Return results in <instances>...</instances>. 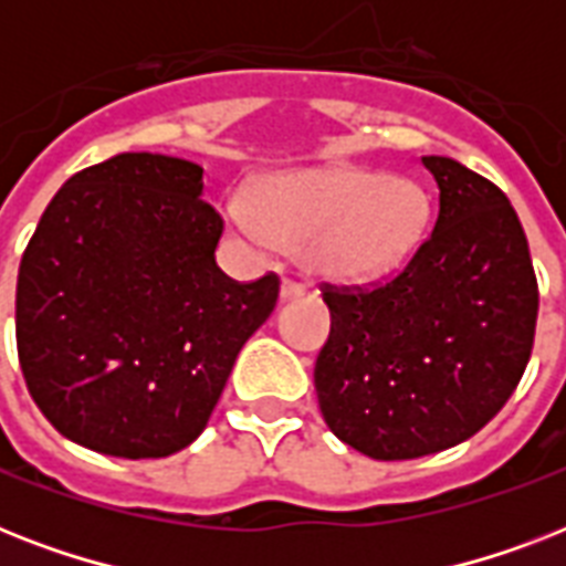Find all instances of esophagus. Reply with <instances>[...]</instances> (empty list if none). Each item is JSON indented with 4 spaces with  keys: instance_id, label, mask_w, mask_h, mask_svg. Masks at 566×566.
I'll return each mask as SVG.
<instances>
[{
    "instance_id": "obj_1",
    "label": "esophagus",
    "mask_w": 566,
    "mask_h": 566,
    "mask_svg": "<svg viewBox=\"0 0 566 566\" xmlns=\"http://www.w3.org/2000/svg\"><path fill=\"white\" fill-rule=\"evenodd\" d=\"M282 302H291V300H300L302 293H305V287H302L300 282H291V279H284L282 282Z\"/></svg>"
}]
</instances>
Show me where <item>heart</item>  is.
Segmentation results:
<instances>
[{
	"label": "heart",
	"instance_id": "heart-1",
	"mask_svg": "<svg viewBox=\"0 0 566 566\" xmlns=\"http://www.w3.org/2000/svg\"><path fill=\"white\" fill-rule=\"evenodd\" d=\"M231 231L249 247H302V264L337 284L376 282L420 247L429 229V193L405 176L358 164L273 172L252 193L222 205Z\"/></svg>",
	"mask_w": 566,
	"mask_h": 566
}]
</instances>
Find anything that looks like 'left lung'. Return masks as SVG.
Instances as JSON below:
<instances>
[{"mask_svg": "<svg viewBox=\"0 0 566 566\" xmlns=\"http://www.w3.org/2000/svg\"><path fill=\"white\" fill-rule=\"evenodd\" d=\"M440 190L434 231L373 291L332 287L314 367L323 420L376 461L449 449L500 413L523 378L537 279L509 196L464 164L426 155Z\"/></svg>", "mask_w": 566, "mask_h": 566, "instance_id": "obj_1", "label": "left lung"}]
</instances>
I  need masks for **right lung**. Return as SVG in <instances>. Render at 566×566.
Returning <instances> with one entry per match:
<instances>
[{
	"instance_id": "obj_1",
	"label": "right lung",
	"mask_w": 566,
	"mask_h": 566,
	"mask_svg": "<svg viewBox=\"0 0 566 566\" xmlns=\"http://www.w3.org/2000/svg\"><path fill=\"white\" fill-rule=\"evenodd\" d=\"M222 217L202 167L123 153L64 181L17 275V353L52 426L114 458H167L208 426L279 275L213 261Z\"/></svg>"
}]
</instances>
